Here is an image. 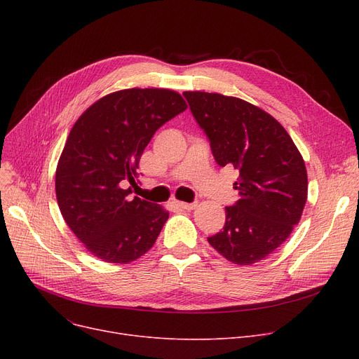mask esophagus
<instances>
[{
	"instance_id": "1",
	"label": "esophagus",
	"mask_w": 359,
	"mask_h": 359,
	"mask_svg": "<svg viewBox=\"0 0 359 359\" xmlns=\"http://www.w3.org/2000/svg\"><path fill=\"white\" fill-rule=\"evenodd\" d=\"M177 206H180V208H183V210H187V211H191V210H195L196 208V202H180V201H176L175 202Z\"/></svg>"
}]
</instances>
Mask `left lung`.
I'll list each match as a JSON object with an SVG mask.
<instances>
[{"label":"left lung","mask_w":359,"mask_h":359,"mask_svg":"<svg viewBox=\"0 0 359 359\" xmlns=\"http://www.w3.org/2000/svg\"><path fill=\"white\" fill-rule=\"evenodd\" d=\"M215 161L238 172L240 199L225 206L211 246L236 265H252L284 243L307 201V170L288 132L269 113L218 93L184 91Z\"/></svg>","instance_id":"8db88e82"}]
</instances>
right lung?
<instances>
[{
  "label": "right lung",
  "mask_w": 359,
  "mask_h": 359,
  "mask_svg": "<svg viewBox=\"0 0 359 359\" xmlns=\"http://www.w3.org/2000/svg\"><path fill=\"white\" fill-rule=\"evenodd\" d=\"M187 109L176 91L128 88L91 104L72 126L55 192L71 231L96 257L129 263L145 255L168 211L138 196L137 168L156 130Z\"/></svg>",
  "instance_id": "1"
}]
</instances>
